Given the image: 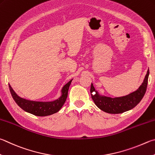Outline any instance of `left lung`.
I'll list each match as a JSON object with an SVG mask.
<instances>
[{"label":"left lung","instance_id":"1","mask_svg":"<svg viewBox=\"0 0 155 155\" xmlns=\"http://www.w3.org/2000/svg\"><path fill=\"white\" fill-rule=\"evenodd\" d=\"M149 69L144 77L142 85L136 91L125 96L111 97L101 95L95 90L91 83V95L94 103L102 111L110 114H119L134 108L140 103L144 97L148 85Z\"/></svg>","mask_w":155,"mask_h":155}]
</instances>
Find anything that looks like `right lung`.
Instances as JSON below:
<instances>
[{
    "label": "right lung",
    "mask_w": 155,
    "mask_h": 155,
    "mask_svg": "<svg viewBox=\"0 0 155 155\" xmlns=\"http://www.w3.org/2000/svg\"><path fill=\"white\" fill-rule=\"evenodd\" d=\"M72 81V79L63 86L61 90V95L60 97L51 101V102H38V101L24 99L23 97H19L14 91L9 84V87L13 100L21 109L28 113L35 115V116L46 117L56 113L61 108V107L66 102L67 97H68L69 87L71 84Z\"/></svg>",
    "instance_id": "add662e5"
}]
</instances>
